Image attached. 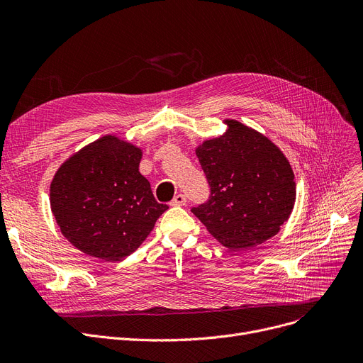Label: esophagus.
I'll return each mask as SVG.
<instances>
[{
    "label": "esophagus",
    "mask_w": 363,
    "mask_h": 363,
    "mask_svg": "<svg viewBox=\"0 0 363 363\" xmlns=\"http://www.w3.org/2000/svg\"><path fill=\"white\" fill-rule=\"evenodd\" d=\"M185 201H186V199H185L184 194H177L175 199L170 201V204H172V206H184Z\"/></svg>",
    "instance_id": "esophagus-1"
}]
</instances>
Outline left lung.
<instances>
[{
	"mask_svg": "<svg viewBox=\"0 0 363 363\" xmlns=\"http://www.w3.org/2000/svg\"><path fill=\"white\" fill-rule=\"evenodd\" d=\"M222 135L196 148L211 197L191 212L222 245L249 250L277 235L296 201L294 172L263 133L225 119Z\"/></svg>",
	"mask_w": 363,
	"mask_h": 363,
	"instance_id": "obj_1",
	"label": "left lung"
}]
</instances>
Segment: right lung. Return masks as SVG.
Masks as SVG:
<instances>
[{
    "mask_svg": "<svg viewBox=\"0 0 363 363\" xmlns=\"http://www.w3.org/2000/svg\"><path fill=\"white\" fill-rule=\"evenodd\" d=\"M143 150L106 135L72 155L51 181V212L62 234L95 259L135 252L167 211L140 174Z\"/></svg>",
    "mask_w": 363,
    "mask_h": 363,
    "instance_id": "1",
    "label": "right lung"
}]
</instances>
